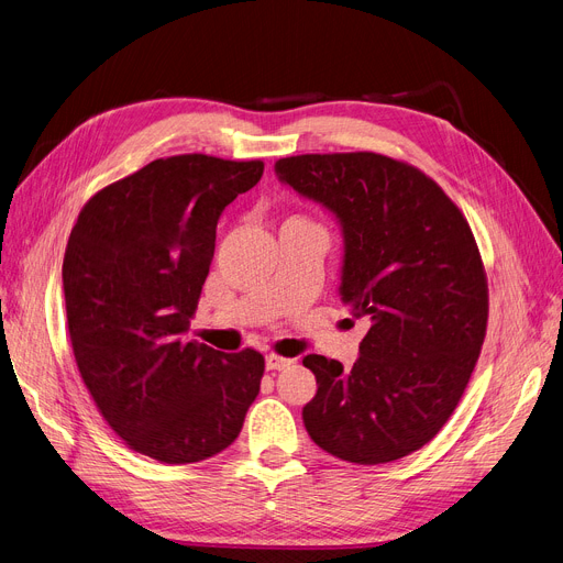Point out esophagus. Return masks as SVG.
<instances>
[{
  "label": "esophagus",
  "mask_w": 563,
  "mask_h": 563,
  "mask_svg": "<svg viewBox=\"0 0 563 563\" xmlns=\"http://www.w3.org/2000/svg\"><path fill=\"white\" fill-rule=\"evenodd\" d=\"M265 364H267V368H269V371H280V368H287V366L291 364V360H287V357H280V355H274V353H269V355L265 357Z\"/></svg>",
  "instance_id": "obj_1"
}]
</instances>
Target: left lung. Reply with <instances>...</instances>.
I'll list each match as a JSON object with an SVG mask.
<instances>
[{
	"instance_id": "8db88e82",
	"label": "left lung",
	"mask_w": 563,
	"mask_h": 563,
	"mask_svg": "<svg viewBox=\"0 0 563 563\" xmlns=\"http://www.w3.org/2000/svg\"><path fill=\"white\" fill-rule=\"evenodd\" d=\"M274 169L340 223V296L371 321L351 371L303 357L319 385L303 407L308 434L366 466L419 451L451 419L486 334L489 289L468 221L432 178L380 154H306Z\"/></svg>"
}]
</instances>
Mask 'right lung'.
I'll return each instance as SVG.
<instances>
[{
    "label": "right lung",
    "mask_w": 563,
    "mask_h": 563,
    "mask_svg": "<svg viewBox=\"0 0 563 563\" xmlns=\"http://www.w3.org/2000/svg\"><path fill=\"white\" fill-rule=\"evenodd\" d=\"M265 172L185 154L103 187L63 260L71 351L101 417L129 448L192 464L229 448L260 391L265 357L183 342L214 255L217 221Z\"/></svg>",
    "instance_id": "add662e5"
}]
</instances>
